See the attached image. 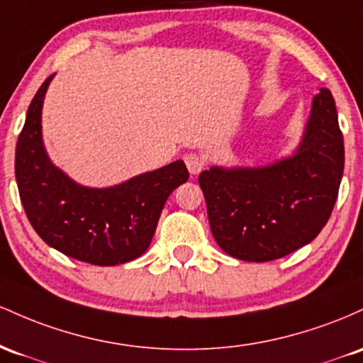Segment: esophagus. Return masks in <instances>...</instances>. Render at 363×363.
Returning a JSON list of instances; mask_svg holds the SVG:
<instances>
[{
  "instance_id": "1",
  "label": "esophagus",
  "mask_w": 363,
  "mask_h": 363,
  "mask_svg": "<svg viewBox=\"0 0 363 363\" xmlns=\"http://www.w3.org/2000/svg\"><path fill=\"white\" fill-rule=\"evenodd\" d=\"M183 161H185L190 174H199L203 169V160H202V156H199V154H195V152L186 154V156L183 157Z\"/></svg>"
}]
</instances>
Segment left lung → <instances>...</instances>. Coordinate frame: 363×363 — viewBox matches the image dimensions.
I'll return each mask as SVG.
<instances>
[{"mask_svg":"<svg viewBox=\"0 0 363 363\" xmlns=\"http://www.w3.org/2000/svg\"><path fill=\"white\" fill-rule=\"evenodd\" d=\"M345 168L343 133L329 89L313 97L298 149L262 168L199 174L211 231L231 257L267 262L311 243L328 223Z\"/></svg>","mask_w":363,"mask_h":363,"instance_id":"obj_1","label":"left lung"}]
</instances>
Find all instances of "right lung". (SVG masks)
Returning a JSON list of instances; mask_svg holds the SVG:
<instances>
[{"instance_id": "1", "label": "right lung", "mask_w": 363, "mask_h": 363, "mask_svg": "<svg viewBox=\"0 0 363 363\" xmlns=\"http://www.w3.org/2000/svg\"><path fill=\"white\" fill-rule=\"evenodd\" d=\"M51 79L28 106L15 150V178L28 221L48 245L68 257L94 266L130 262L147 250L162 207L189 180V169L174 161L109 189L75 183L52 164L43 145L40 113Z\"/></svg>"}]
</instances>
